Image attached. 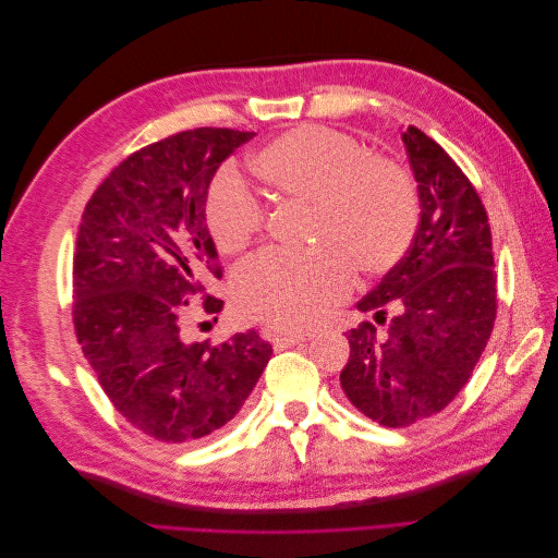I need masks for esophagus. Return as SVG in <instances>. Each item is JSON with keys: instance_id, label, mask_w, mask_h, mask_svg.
<instances>
[{"instance_id": "1", "label": "esophagus", "mask_w": 558, "mask_h": 558, "mask_svg": "<svg viewBox=\"0 0 558 558\" xmlns=\"http://www.w3.org/2000/svg\"><path fill=\"white\" fill-rule=\"evenodd\" d=\"M267 337H269V342H272V344L279 347V349L293 347V344L305 340V335H300V332H286V330H267Z\"/></svg>"}]
</instances>
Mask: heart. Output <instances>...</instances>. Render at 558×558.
<instances>
[{"label":"heart","mask_w":558,"mask_h":558,"mask_svg":"<svg viewBox=\"0 0 558 558\" xmlns=\"http://www.w3.org/2000/svg\"><path fill=\"white\" fill-rule=\"evenodd\" d=\"M253 167L275 193L314 205V240L338 246L251 258L232 279L240 312L286 330L310 328L351 291L349 258L361 272L381 275L410 248L418 221L412 177L393 160L367 156L349 134L295 128L263 146ZM205 221L218 251L238 253L263 230L265 209L228 170L209 185Z\"/></svg>","instance_id":"b5f03b06"}]
</instances>
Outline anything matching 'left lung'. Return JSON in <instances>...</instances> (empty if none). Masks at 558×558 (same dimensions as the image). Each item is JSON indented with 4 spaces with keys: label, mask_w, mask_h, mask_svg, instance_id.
I'll return each instance as SVG.
<instances>
[{
    "label": "left lung",
    "mask_w": 558,
    "mask_h": 558,
    "mask_svg": "<svg viewBox=\"0 0 558 558\" xmlns=\"http://www.w3.org/2000/svg\"><path fill=\"white\" fill-rule=\"evenodd\" d=\"M418 193L414 242L363 300L377 324L349 332L342 391L388 428L445 410L468 384L496 320L492 230L477 191L447 150L410 125L400 132Z\"/></svg>",
    "instance_id": "8db88e82"
}]
</instances>
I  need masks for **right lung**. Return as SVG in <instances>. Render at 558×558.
I'll list each match as a JSON object with an SVG mask.
<instances>
[{
    "mask_svg": "<svg viewBox=\"0 0 558 558\" xmlns=\"http://www.w3.org/2000/svg\"><path fill=\"white\" fill-rule=\"evenodd\" d=\"M253 137L230 128L172 134L125 158L83 211L74 256V328L105 393L132 426L195 442L238 416L272 356L256 330L185 342L181 318L221 277L205 221L209 183ZM214 295L202 310L216 314Z\"/></svg>",
    "mask_w": 558,
    "mask_h": 558,
    "instance_id": "right-lung-1",
    "label": "right lung"
}]
</instances>
